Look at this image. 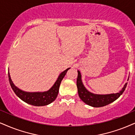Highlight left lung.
Returning a JSON list of instances; mask_svg holds the SVG:
<instances>
[{
	"instance_id": "1",
	"label": "left lung",
	"mask_w": 135,
	"mask_h": 135,
	"mask_svg": "<svg viewBox=\"0 0 135 135\" xmlns=\"http://www.w3.org/2000/svg\"><path fill=\"white\" fill-rule=\"evenodd\" d=\"M129 79V78H128ZM127 83L124 84L123 88L118 93L107 95H98L91 93L86 89L81 81V75L80 71L78 70V77L76 79V86L79 97L82 101L87 105L93 107H102L115 101L123 93Z\"/></svg>"
}]
</instances>
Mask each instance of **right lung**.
<instances>
[{"label": "right lung", "mask_w": 135, "mask_h": 135, "mask_svg": "<svg viewBox=\"0 0 135 135\" xmlns=\"http://www.w3.org/2000/svg\"><path fill=\"white\" fill-rule=\"evenodd\" d=\"M70 69V68H69V69H66L65 70L61 73L58 77L57 81L52 86V87L47 91L27 92L19 89L13 84V81H12L9 71L8 72V80H9L10 84H11L13 91H14L17 96L21 99L22 100H23L25 103L33 106H36V107L45 106L51 103L57 98L58 93H59V87L61 81Z\"/></svg>", "instance_id": "right-lung-1"}]
</instances>
